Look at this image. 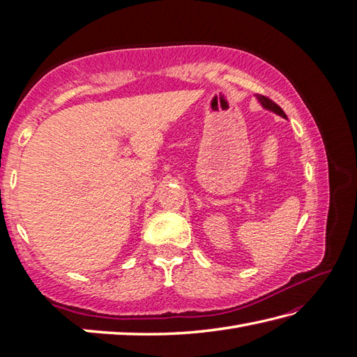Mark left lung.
<instances>
[{
  "mask_svg": "<svg viewBox=\"0 0 357 357\" xmlns=\"http://www.w3.org/2000/svg\"><path fill=\"white\" fill-rule=\"evenodd\" d=\"M256 98H257V100H259V102L262 104V107H264V109H267V110H270V112H275L276 115L282 116V118H287V115L284 113V110L280 109L276 102H273V101L270 100V98L264 96V95H256Z\"/></svg>",
  "mask_w": 357,
  "mask_h": 357,
  "instance_id": "8db88e82",
  "label": "left lung"
}]
</instances>
